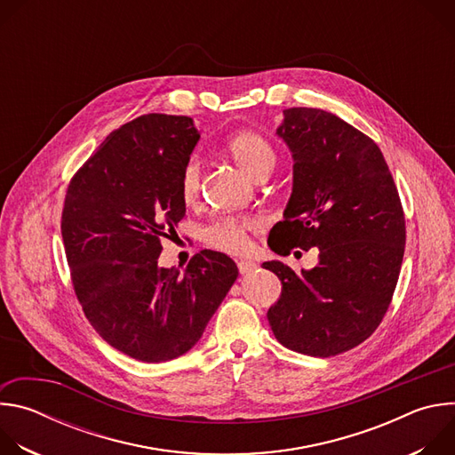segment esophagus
Instances as JSON below:
<instances>
[{
	"mask_svg": "<svg viewBox=\"0 0 455 455\" xmlns=\"http://www.w3.org/2000/svg\"><path fill=\"white\" fill-rule=\"evenodd\" d=\"M237 268L241 274H248V272H253L257 265L253 261H237Z\"/></svg>",
	"mask_w": 455,
	"mask_h": 455,
	"instance_id": "obj_1",
	"label": "esophagus"
}]
</instances>
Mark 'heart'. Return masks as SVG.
Segmentation results:
<instances>
[{
	"label": "heart",
	"mask_w": 455,
	"mask_h": 455,
	"mask_svg": "<svg viewBox=\"0 0 455 455\" xmlns=\"http://www.w3.org/2000/svg\"><path fill=\"white\" fill-rule=\"evenodd\" d=\"M227 149L235 164L250 176L257 178L265 171H272L275 165V151L270 142L259 133L241 132L228 139ZM202 167L196 156H190L180 174L178 190L183 204L196 202L200 192ZM257 220L251 218H218L202 228V239L220 250L230 253H241L248 248V232L257 228Z\"/></svg>",
	"instance_id": "1"
}]
</instances>
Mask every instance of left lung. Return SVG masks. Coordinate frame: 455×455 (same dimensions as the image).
Masks as SVG:
<instances>
[{"label":"left lung","instance_id":"1","mask_svg":"<svg viewBox=\"0 0 455 455\" xmlns=\"http://www.w3.org/2000/svg\"><path fill=\"white\" fill-rule=\"evenodd\" d=\"M277 135L291 151L293 188L270 232L272 250L316 246L320 253L300 275L281 261L263 263L283 283L268 322L284 347L328 358L379 326L403 261L405 216L379 148L351 124L323 109L290 108Z\"/></svg>","mask_w":455,"mask_h":455}]
</instances>
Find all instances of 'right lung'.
<instances>
[{
  "label": "right lung",
  "mask_w": 455,
  "mask_h": 455,
  "mask_svg": "<svg viewBox=\"0 0 455 455\" xmlns=\"http://www.w3.org/2000/svg\"><path fill=\"white\" fill-rule=\"evenodd\" d=\"M198 140L190 116L142 115L106 137L64 200L60 234L83 311L111 347L140 362L196 346L239 274L212 250L183 274L158 267L160 239L185 216L178 181Z\"/></svg>",
  "instance_id": "right-lung-1"
}]
</instances>
